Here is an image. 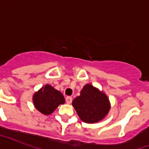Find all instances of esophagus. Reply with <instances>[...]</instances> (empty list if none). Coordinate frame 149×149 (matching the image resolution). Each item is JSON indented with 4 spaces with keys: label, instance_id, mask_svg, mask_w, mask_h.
<instances>
[{
    "label": "esophagus",
    "instance_id": "esophagus-1",
    "mask_svg": "<svg viewBox=\"0 0 149 149\" xmlns=\"http://www.w3.org/2000/svg\"><path fill=\"white\" fill-rule=\"evenodd\" d=\"M72 99L71 97H65V102H66V104H70L72 103Z\"/></svg>",
    "mask_w": 149,
    "mask_h": 149
}]
</instances>
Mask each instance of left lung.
I'll use <instances>...</instances> for the list:
<instances>
[{
	"instance_id": "1",
	"label": "left lung",
	"mask_w": 149,
	"mask_h": 149,
	"mask_svg": "<svg viewBox=\"0 0 149 149\" xmlns=\"http://www.w3.org/2000/svg\"><path fill=\"white\" fill-rule=\"evenodd\" d=\"M77 114L84 122L96 123L108 113L111 105L107 96L91 84H86L80 95L72 101Z\"/></svg>"
}]
</instances>
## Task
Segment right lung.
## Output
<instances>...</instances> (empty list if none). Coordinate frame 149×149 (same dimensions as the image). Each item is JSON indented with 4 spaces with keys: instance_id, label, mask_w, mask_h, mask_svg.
Instances as JSON below:
<instances>
[{
    "instance_id": "obj_1",
    "label": "right lung",
    "mask_w": 149,
    "mask_h": 149,
    "mask_svg": "<svg viewBox=\"0 0 149 149\" xmlns=\"http://www.w3.org/2000/svg\"><path fill=\"white\" fill-rule=\"evenodd\" d=\"M33 103L36 108L45 115L51 114L60 104L65 103V98L60 91L46 84L35 93Z\"/></svg>"
}]
</instances>
